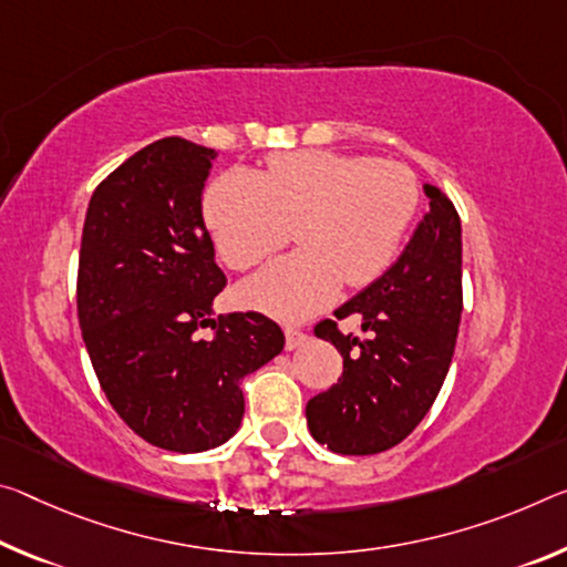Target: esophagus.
Returning <instances> with one entry per match:
<instances>
[{"label": "esophagus", "instance_id": "34e87169", "mask_svg": "<svg viewBox=\"0 0 567 567\" xmlns=\"http://www.w3.org/2000/svg\"><path fill=\"white\" fill-rule=\"evenodd\" d=\"M305 340H308V336H305L302 330H295V328H287L285 330V348L287 350H295V348H300Z\"/></svg>", "mask_w": 567, "mask_h": 567}]
</instances>
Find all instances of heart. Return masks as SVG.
<instances>
[{
    "mask_svg": "<svg viewBox=\"0 0 567 567\" xmlns=\"http://www.w3.org/2000/svg\"><path fill=\"white\" fill-rule=\"evenodd\" d=\"M204 221L224 262L247 269L298 224L300 249L247 277L237 300L285 322L316 316L393 265L419 209V184L396 161L338 151L275 154L262 174L231 168L204 194Z\"/></svg>",
    "mask_w": 567,
    "mask_h": 567,
    "instance_id": "b5f03b06",
    "label": "heart"
}]
</instances>
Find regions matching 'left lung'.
<instances>
[{"label":"left lung","mask_w":567,"mask_h":567,"mask_svg":"<svg viewBox=\"0 0 567 567\" xmlns=\"http://www.w3.org/2000/svg\"><path fill=\"white\" fill-rule=\"evenodd\" d=\"M429 214L379 280L340 305L368 338L322 320L316 336L343 355V375L308 401L310 434L336 454H379L403 442L446 379L462 318V221L449 196L424 184Z\"/></svg>","instance_id":"8db88e82"}]
</instances>
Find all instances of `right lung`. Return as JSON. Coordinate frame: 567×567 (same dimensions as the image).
I'll return each mask as SVG.
<instances>
[{
	"label": "right lung",
	"instance_id": "1",
	"mask_svg": "<svg viewBox=\"0 0 567 567\" xmlns=\"http://www.w3.org/2000/svg\"><path fill=\"white\" fill-rule=\"evenodd\" d=\"M214 158L176 136L141 148L93 192L80 245L78 318L97 381L141 439L178 454L237 434L239 381L285 346L259 312L214 318L227 282L202 214Z\"/></svg>",
	"mask_w": 567,
	"mask_h": 567
}]
</instances>
